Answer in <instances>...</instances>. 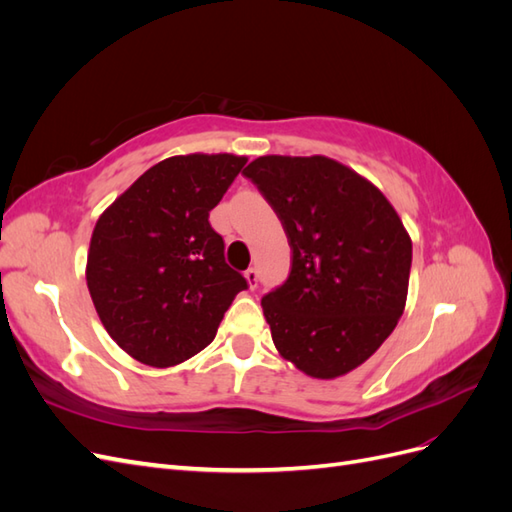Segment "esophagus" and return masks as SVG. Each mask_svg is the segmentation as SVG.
Masks as SVG:
<instances>
[{
    "label": "esophagus",
    "instance_id": "obj_1",
    "mask_svg": "<svg viewBox=\"0 0 512 512\" xmlns=\"http://www.w3.org/2000/svg\"><path fill=\"white\" fill-rule=\"evenodd\" d=\"M245 280H247V286H250V290H254L258 286V271L256 269H247L245 271Z\"/></svg>",
    "mask_w": 512,
    "mask_h": 512
}]
</instances>
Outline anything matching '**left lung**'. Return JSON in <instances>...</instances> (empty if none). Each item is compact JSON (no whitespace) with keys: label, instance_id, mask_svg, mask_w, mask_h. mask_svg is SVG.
Segmentation results:
<instances>
[{"label":"left lung","instance_id":"left-lung-1","mask_svg":"<svg viewBox=\"0 0 512 512\" xmlns=\"http://www.w3.org/2000/svg\"><path fill=\"white\" fill-rule=\"evenodd\" d=\"M243 175L280 218L292 252L288 280L262 297L277 352L312 378L348 374L404 314V222L374 183L331 158L260 156Z\"/></svg>","mask_w":512,"mask_h":512}]
</instances>
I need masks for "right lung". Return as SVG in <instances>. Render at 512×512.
Returning a JSON list of instances; mask_svg holds the SVG:
<instances>
[{"mask_svg":"<svg viewBox=\"0 0 512 512\" xmlns=\"http://www.w3.org/2000/svg\"><path fill=\"white\" fill-rule=\"evenodd\" d=\"M232 153H188L151 166L96 222L87 288L106 333L132 359L173 367L207 348L247 288L209 224L245 166Z\"/></svg>","mask_w":512,"mask_h":512,"instance_id":"obj_1","label":"right lung"}]
</instances>
